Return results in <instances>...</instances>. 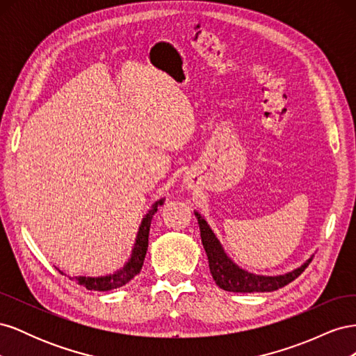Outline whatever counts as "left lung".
Listing matches in <instances>:
<instances>
[{
  "label": "left lung",
  "instance_id": "8db88e82",
  "mask_svg": "<svg viewBox=\"0 0 356 356\" xmlns=\"http://www.w3.org/2000/svg\"><path fill=\"white\" fill-rule=\"evenodd\" d=\"M195 215L199 222L202 243L208 255L211 275L215 284L224 291H230V293H270V291H276L293 282L296 277L305 272V268L312 261V258H309L303 266L286 275L260 276L248 273L225 255L220 241L215 238L213 232L208 222L200 217V213L195 212Z\"/></svg>",
  "mask_w": 356,
  "mask_h": 356
}]
</instances>
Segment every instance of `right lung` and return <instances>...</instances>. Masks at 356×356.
<instances>
[{
  "label": "right lung",
  "instance_id": "right-lung-1",
  "mask_svg": "<svg viewBox=\"0 0 356 356\" xmlns=\"http://www.w3.org/2000/svg\"><path fill=\"white\" fill-rule=\"evenodd\" d=\"M163 202L165 199L157 200L152 207V209H149L148 213L145 215V218L143 220L141 225H139V232L136 236V242L134 246L131 260L124 264L123 268L108 276H101V277L79 276V277H70V279H72V281H75L79 285L93 291H110V289L120 288L131 281V279H134L139 272H141L144 260H145V254L148 248V233H149V225H152L153 215L157 212V207L163 204Z\"/></svg>",
  "mask_w": 356,
  "mask_h": 356
}]
</instances>
